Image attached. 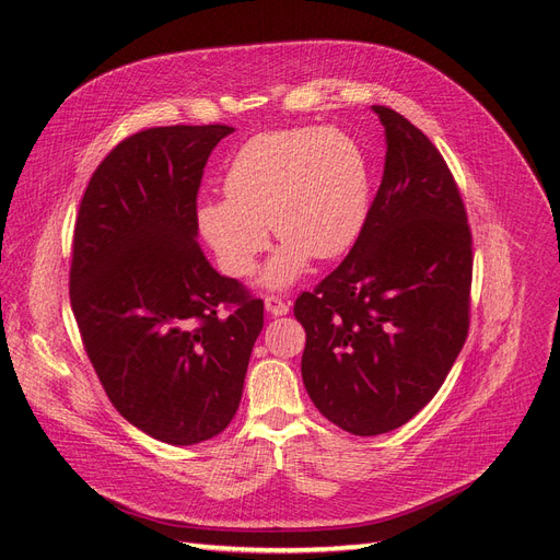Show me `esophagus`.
I'll return each instance as SVG.
<instances>
[{
  "mask_svg": "<svg viewBox=\"0 0 560 560\" xmlns=\"http://www.w3.org/2000/svg\"><path fill=\"white\" fill-rule=\"evenodd\" d=\"M265 310L271 314V317H283V314H289V303H283L281 298L277 295H267L265 298Z\"/></svg>",
  "mask_w": 560,
  "mask_h": 560,
  "instance_id": "obj_1",
  "label": "esophagus"
}]
</instances>
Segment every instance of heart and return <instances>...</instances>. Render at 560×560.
Masks as SVG:
<instances>
[{
    "label": "heart",
    "mask_w": 560,
    "mask_h": 560,
    "mask_svg": "<svg viewBox=\"0 0 560 560\" xmlns=\"http://www.w3.org/2000/svg\"><path fill=\"white\" fill-rule=\"evenodd\" d=\"M369 165L336 127H293L248 139L224 175L226 198L196 208L200 236L229 277H250L269 246H283L262 271L265 289H289L319 260L348 253L369 212Z\"/></svg>",
    "instance_id": "b5f03b06"
}]
</instances>
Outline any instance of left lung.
I'll return each mask as SVG.
<instances>
[{"label": "left lung", "mask_w": 560, "mask_h": 560, "mask_svg": "<svg viewBox=\"0 0 560 560\" xmlns=\"http://www.w3.org/2000/svg\"><path fill=\"white\" fill-rule=\"evenodd\" d=\"M371 108L388 147L376 198L346 260L293 307L310 399L364 438L435 397L468 336L472 277L466 208L444 158L405 116Z\"/></svg>", "instance_id": "8db88e82"}]
</instances>
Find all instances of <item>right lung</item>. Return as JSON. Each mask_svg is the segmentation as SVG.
I'll list each match as a JSON object with an SVG mask.
<instances>
[{
  "mask_svg": "<svg viewBox=\"0 0 560 560\" xmlns=\"http://www.w3.org/2000/svg\"><path fill=\"white\" fill-rule=\"evenodd\" d=\"M232 132L172 125L127 137L94 170L75 222L70 305L84 350L113 407L167 444L232 423L262 331V300L212 269L196 241L200 177Z\"/></svg>",
  "mask_w": 560,
  "mask_h": 560,
  "instance_id": "1",
  "label": "right lung"
}]
</instances>
